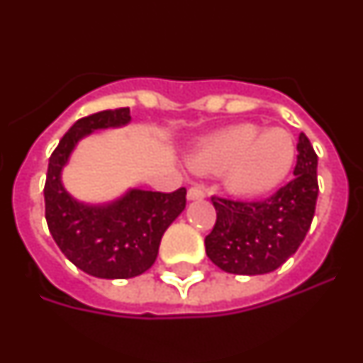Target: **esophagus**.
Instances as JSON below:
<instances>
[{"label": "esophagus", "instance_id": "esophagus-1", "mask_svg": "<svg viewBox=\"0 0 363 363\" xmlns=\"http://www.w3.org/2000/svg\"><path fill=\"white\" fill-rule=\"evenodd\" d=\"M203 196H205V192L201 187H191L187 192L189 200H201Z\"/></svg>", "mask_w": 363, "mask_h": 363}]
</instances>
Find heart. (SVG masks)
I'll use <instances>...</instances> for the list:
<instances>
[{
    "label": "heart",
    "mask_w": 363,
    "mask_h": 363,
    "mask_svg": "<svg viewBox=\"0 0 363 363\" xmlns=\"http://www.w3.org/2000/svg\"><path fill=\"white\" fill-rule=\"evenodd\" d=\"M296 142L289 130H262L255 123L230 125L213 134L192 152L196 172H225V184L242 196H259L277 189L291 174Z\"/></svg>",
    "instance_id": "obj_1"
}]
</instances>
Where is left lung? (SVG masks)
<instances>
[{
    "label": "left lung",
    "instance_id": "left-lung-1",
    "mask_svg": "<svg viewBox=\"0 0 363 363\" xmlns=\"http://www.w3.org/2000/svg\"><path fill=\"white\" fill-rule=\"evenodd\" d=\"M296 149L294 178L267 200L211 196L216 223L205 236V252L221 271L265 274L285 264L301 245L316 209L318 156L303 133Z\"/></svg>",
    "mask_w": 363,
    "mask_h": 363
}]
</instances>
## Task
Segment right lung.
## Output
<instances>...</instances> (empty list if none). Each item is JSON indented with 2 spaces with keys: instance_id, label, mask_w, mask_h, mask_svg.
Returning <instances> with one entry per match:
<instances>
[{
  "instance_id": "obj_1",
  "label": "right lung",
  "mask_w": 363,
  "mask_h": 363,
  "mask_svg": "<svg viewBox=\"0 0 363 363\" xmlns=\"http://www.w3.org/2000/svg\"><path fill=\"white\" fill-rule=\"evenodd\" d=\"M129 107L78 120L50 154L45 179V218L54 242L83 272L96 278H134L152 267L163 233L185 209V187L174 192L133 189L114 203L85 205L62 185V169L76 143L96 129L129 123Z\"/></svg>"
}]
</instances>
